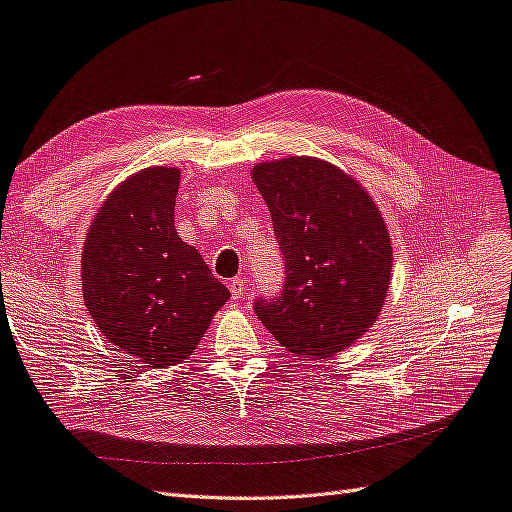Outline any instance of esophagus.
I'll use <instances>...</instances> for the list:
<instances>
[{
  "instance_id": "1",
  "label": "esophagus",
  "mask_w": 512,
  "mask_h": 512,
  "mask_svg": "<svg viewBox=\"0 0 512 512\" xmlns=\"http://www.w3.org/2000/svg\"><path fill=\"white\" fill-rule=\"evenodd\" d=\"M245 288H247V280L245 277H237V280L230 282V294L232 299H241L245 294Z\"/></svg>"
}]
</instances>
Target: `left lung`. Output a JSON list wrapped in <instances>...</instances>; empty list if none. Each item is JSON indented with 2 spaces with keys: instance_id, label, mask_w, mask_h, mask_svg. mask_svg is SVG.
<instances>
[{
  "instance_id": "obj_1",
  "label": "left lung",
  "mask_w": 512,
  "mask_h": 512,
  "mask_svg": "<svg viewBox=\"0 0 512 512\" xmlns=\"http://www.w3.org/2000/svg\"><path fill=\"white\" fill-rule=\"evenodd\" d=\"M252 179L286 260L282 297L256 301V316L305 361L346 350L376 322L391 284L393 243L376 200L312 156L260 162Z\"/></svg>"
}]
</instances>
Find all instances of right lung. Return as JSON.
<instances>
[{
	"label": "right lung",
	"mask_w": 512,
	"mask_h": 512,
	"mask_svg": "<svg viewBox=\"0 0 512 512\" xmlns=\"http://www.w3.org/2000/svg\"><path fill=\"white\" fill-rule=\"evenodd\" d=\"M179 179V168L149 166L121 181L81 256L85 307L106 342L158 369L188 359L230 299L175 228Z\"/></svg>",
	"instance_id": "add662e5"
}]
</instances>
